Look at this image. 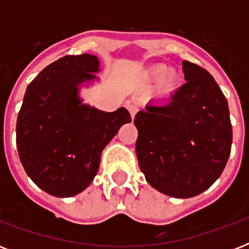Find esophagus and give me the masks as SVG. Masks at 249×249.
<instances>
[{"label": "esophagus", "instance_id": "esophagus-1", "mask_svg": "<svg viewBox=\"0 0 249 249\" xmlns=\"http://www.w3.org/2000/svg\"><path fill=\"white\" fill-rule=\"evenodd\" d=\"M128 109H129V112H130V116H132V119L134 120V116H136L137 111H138V107L134 105H130L128 106Z\"/></svg>", "mask_w": 249, "mask_h": 249}]
</instances>
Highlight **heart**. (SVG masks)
<instances>
[{"label": "heart", "instance_id": "b5f03b06", "mask_svg": "<svg viewBox=\"0 0 249 249\" xmlns=\"http://www.w3.org/2000/svg\"><path fill=\"white\" fill-rule=\"evenodd\" d=\"M144 79L148 84L159 83V93L168 97L177 89L178 76L174 71H169L165 64H154L144 72Z\"/></svg>", "mask_w": 249, "mask_h": 249}]
</instances>
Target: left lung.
I'll return each instance as SVG.
<instances>
[{"instance_id":"1","label":"left lung","mask_w":249,"mask_h":249,"mask_svg":"<svg viewBox=\"0 0 249 249\" xmlns=\"http://www.w3.org/2000/svg\"><path fill=\"white\" fill-rule=\"evenodd\" d=\"M187 83L165 105L136 115V152L146 181L168 196H196L216 182L231 151L226 98L209 72L182 62Z\"/></svg>"}]
</instances>
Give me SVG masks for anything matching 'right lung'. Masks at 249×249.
Returning <instances> with one entry per match:
<instances>
[{
  "mask_svg": "<svg viewBox=\"0 0 249 249\" xmlns=\"http://www.w3.org/2000/svg\"><path fill=\"white\" fill-rule=\"evenodd\" d=\"M99 71L98 56H63L25 90L17 121L18 152L28 177L53 196L84 191L99 169L103 148L132 121L124 107L105 112L83 103L80 86L97 81Z\"/></svg>",
  "mask_w": 249,
  "mask_h": 249,
  "instance_id": "add662e5",
  "label": "right lung"
}]
</instances>
